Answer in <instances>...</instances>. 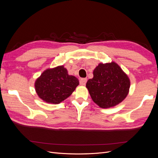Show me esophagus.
<instances>
[{
  "instance_id": "1",
  "label": "esophagus",
  "mask_w": 158,
  "mask_h": 158,
  "mask_svg": "<svg viewBox=\"0 0 158 158\" xmlns=\"http://www.w3.org/2000/svg\"><path fill=\"white\" fill-rule=\"evenodd\" d=\"M86 82H87L86 78H82L80 80V84L81 85H85V84H86Z\"/></svg>"
}]
</instances>
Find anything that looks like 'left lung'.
<instances>
[{
	"label": "left lung",
	"instance_id": "left-lung-1",
	"mask_svg": "<svg viewBox=\"0 0 158 158\" xmlns=\"http://www.w3.org/2000/svg\"><path fill=\"white\" fill-rule=\"evenodd\" d=\"M86 88L93 102L103 109L117 106L129 92L131 81L127 74L115 62L99 63L93 71Z\"/></svg>",
	"mask_w": 158,
	"mask_h": 158
}]
</instances>
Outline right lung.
Segmentation results:
<instances>
[{
	"label": "right lung",
	"mask_w": 158,
	"mask_h": 158,
	"mask_svg": "<svg viewBox=\"0 0 158 158\" xmlns=\"http://www.w3.org/2000/svg\"><path fill=\"white\" fill-rule=\"evenodd\" d=\"M79 85L75 76L69 75L63 65L43 72L35 82L38 96L48 103L59 104L69 98Z\"/></svg>",
	"instance_id": "right-lung-1"
}]
</instances>
